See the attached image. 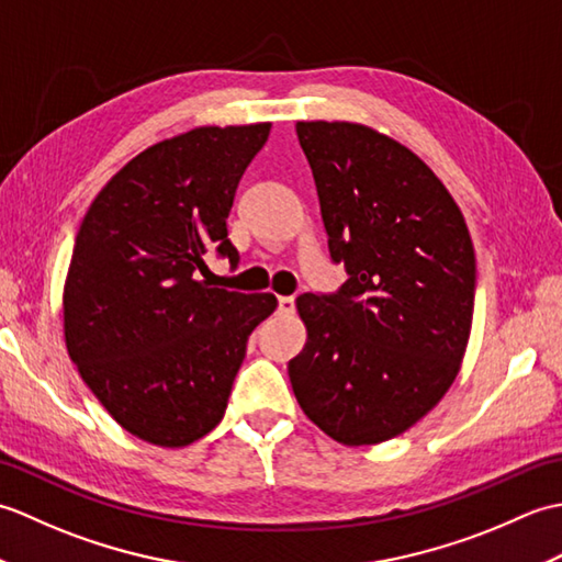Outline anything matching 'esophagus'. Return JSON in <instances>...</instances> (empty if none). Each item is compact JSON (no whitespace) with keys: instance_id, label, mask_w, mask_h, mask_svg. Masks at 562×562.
I'll list each match as a JSON object with an SVG mask.
<instances>
[{"instance_id":"esophagus-1","label":"esophagus","mask_w":562,"mask_h":562,"mask_svg":"<svg viewBox=\"0 0 562 562\" xmlns=\"http://www.w3.org/2000/svg\"><path fill=\"white\" fill-rule=\"evenodd\" d=\"M294 296H278V312L280 314H292L294 312Z\"/></svg>"}]
</instances>
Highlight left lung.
<instances>
[{
	"label": "left lung",
	"mask_w": 562,
	"mask_h": 562,
	"mask_svg": "<svg viewBox=\"0 0 562 562\" xmlns=\"http://www.w3.org/2000/svg\"><path fill=\"white\" fill-rule=\"evenodd\" d=\"M333 262L348 282L306 292L290 381L308 420L340 445H379L445 396L469 342L475 254L429 166L357 123H296Z\"/></svg>",
	"instance_id": "obj_1"
}]
</instances>
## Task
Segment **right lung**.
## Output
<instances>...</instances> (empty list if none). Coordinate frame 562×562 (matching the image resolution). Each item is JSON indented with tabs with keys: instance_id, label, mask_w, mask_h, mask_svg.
<instances>
[{
	"instance_id": "add662e5",
	"label": "right lung",
	"mask_w": 562,
	"mask_h": 562,
	"mask_svg": "<svg viewBox=\"0 0 562 562\" xmlns=\"http://www.w3.org/2000/svg\"><path fill=\"white\" fill-rule=\"evenodd\" d=\"M270 123L195 127L117 171L83 217L65 282V340L93 396L135 435L186 447L220 425L246 342L278 300L195 280L238 266L229 217Z\"/></svg>"
}]
</instances>
